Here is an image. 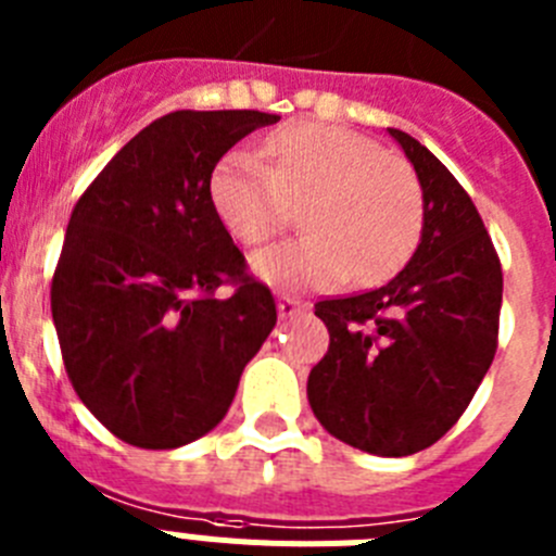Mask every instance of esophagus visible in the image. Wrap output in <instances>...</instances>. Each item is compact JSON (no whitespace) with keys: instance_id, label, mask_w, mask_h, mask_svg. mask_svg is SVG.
Masks as SVG:
<instances>
[{"instance_id":"obj_1","label":"esophagus","mask_w":556,"mask_h":556,"mask_svg":"<svg viewBox=\"0 0 556 556\" xmlns=\"http://www.w3.org/2000/svg\"><path fill=\"white\" fill-rule=\"evenodd\" d=\"M303 312H306V303L292 298V294H281V298H278V314H281L283 320H294V317Z\"/></svg>"}]
</instances>
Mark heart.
<instances>
[{"label":"heart","mask_w":556,"mask_h":556,"mask_svg":"<svg viewBox=\"0 0 556 556\" xmlns=\"http://www.w3.org/2000/svg\"><path fill=\"white\" fill-rule=\"evenodd\" d=\"M269 164L230 150L208 178L211 208L242 244H262L303 205L308 230L253 255L269 287L331 289L348 278L376 283L404 267L424 230V189L406 161L356 130L323 122L269 136Z\"/></svg>","instance_id":"1"}]
</instances>
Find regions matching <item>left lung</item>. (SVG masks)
I'll list each match as a JSON object with an SVG mask.
<instances>
[{
  "mask_svg": "<svg viewBox=\"0 0 556 556\" xmlns=\"http://www.w3.org/2000/svg\"><path fill=\"white\" fill-rule=\"evenodd\" d=\"M387 130L424 189L420 244L384 287L314 306L331 345L306 392L337 440L409 456L459 420L493 365L504 278L468 191L409 132Z\"/></svg>",
  "mask_w": 556,
  "mask_h": 556,
  "instance_id": "obj_1",
  "label": "left lung"
}]
</instances>
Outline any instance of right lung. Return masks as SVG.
I'll use <instances>...</instances> for the list:
<instances>
[{
	"label": "right lung",
	"instance_id": "obj_1",
	"mask_svg": "<svg viewBox=\"0 0 556 556\" xmlns=\"http://www.w3.org/2000/svg\"><path fill=\"white\" fill-rule=\"evenodd\" d=\"M278 113L175 111L122 147L83 191L52 278L68 381L136 448L208 434L275 328V301L211 208L225 152ZM233 282V295L216 289Z\"/></svg>",
	"mask_w": 556,
	"mask_h": 556
}]
</instances>
